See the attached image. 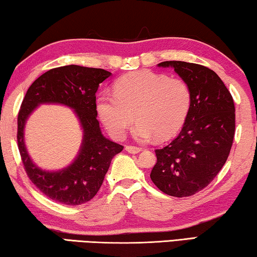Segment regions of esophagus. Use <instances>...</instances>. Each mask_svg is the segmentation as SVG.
I'll list each match as a JSON object with an SVG mask.
<instances>
[{
    "mask_svg": "<svg viewBox=\"0 0 257 257\" xmlns=\"http://www.w3.org/2000/svg\"><path fill=\"white\" fill-rule=\"evenodd\" d=\"M125 150L130 154H138V153H140V151H141V148H139V147H136V146L127 145L125 147Z\"/></svg>",
    "mask_w": 257,
    "mask_h": 257,
    "instance_id": "34e87169",
    "label": "esophagus"
}]
</instances>
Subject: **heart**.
<instances>
[{
	"label": "heart",
	"instance_id": "b5f03b06",
	"mask_svg": "<svg viewBox=\"0 0 257 257\" xmlns=\"http://www.w3.org/2000/svg\"><path fill=\"white\" fill-rule=\"evenodd\" d=\"M192 103V92L182 78H171L149 70L133 71L113 84V94H100L96 110L108 132L121 139L139 121L133 136L140 141L155 137L167 140L186 121Z\"/></svg>",
	"mask_w": 257,
	"mask_h": 257
}]
</instances>
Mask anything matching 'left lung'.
<instances>
[{"label": "left lung", "instance_id": "1", "mask_svg": "<svg viewBox=\"0 0 257 257\" xmlns=\"http://www.w3.org/2000/svg\"><path fill=\"white\" fill-rule=\"evenodd\" d=\"M191 87L192 103L183 127L171 144L156 149L150 178L173 197L195 195L212 182L229 157L235 113L232 95L215 71L184 61H164Z\"/></svg>", "mask_w": 257, "mask_h": 257}]
</instances>
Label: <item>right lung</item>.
<instances>
[{
	"mask_svg": "<svg viewBox=\"0 0 257 257\" xmlns=\"http://www.w3.org/2000/svg\"><path fill=\"white\" fill-rule=\"evenodd\" d=\"M110 75L100 68L58 67L41 75L25 95L18 113V149L29 180L50 199L70 206L87 203L99 191L113 156L124 148L103 137L96 119L95 93L99 84ZM40 103H62L73 107L83 127V144L78 158L59 172H45L34 166L23 144L24 123Z\"/></svg>",
	"mask_w": 257,
	"mask_h": 257,
	"instance_id": "add662e5",
	"label": "right lung"
}]
</instances>
